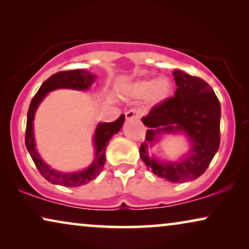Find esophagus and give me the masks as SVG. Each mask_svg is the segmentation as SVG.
<instances>
[{"label":"esophagus","mask_w":249,"mask_h":249,"mask_svg":"<svg viewBox=\"0 0 249 249\" xmlns=\"http://www.w3.org/2000/svg\"><path fill=\"white\" fill-rule=\"evenodd\" d=\"M141 115L142 113L138 108H130V110L125 112V119L127 120H138Z\"/></svg>","instance_id":"obj_1"}]
</instances>
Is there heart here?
Segmentation results:
<instances>
[{"label":"heart","mask_w":249,"mask_h":249,"mask_svg":"<svg viewBox=\"0 0 249 249\" xmlns=\"http://www.w3.org/2000/svg\"><path fill=\"white\" fill-rule=\"evenodd\" d=\"M130 91L135 97H149V100L156 104L164 101L171 93V83L166 78H160L156 80L145 79L136 83Z\"/></svg>","instance_id":"1"}]
</instances>
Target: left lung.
Masks as SVG:
<instances>
[{
  "label": "left lung",
  "mask_w": 249,
  "mask_h": 249,
  "mask_svg": "<svg viewBox=\"0 0 249 249\" xmlns=\"http://www.w3.org/2000/svg\"><path fill=\"white\" fill-rule=\"evenodd\" d=\"M175 96L154 105L142 119L146 127L145 141L139 148L142 161L160 178L183 182L202 176L220 146L221 107L212 87L202 78L180 70L173 71ZM185 131L193 142L188 158L181 162L162 163L149 159L147 145L161 132Z\"/></svg>",
  "instance_id": "left-lung-1"
}]
</instances>
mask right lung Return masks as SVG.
Instances as JSON below:
<instances>
[{
	"mask_svg": "<svg viewBox=\"0 0 249 249\" xmlns=\"http://www.w3.org/2000/svg\"><path fill=\"white\" fill-rule=\"evenodd\" d=\"M95 80V76L87 72L83 69L76 70H66L59 71L54 73L49 79H46L39 87V89L33 97L30 102L28 114H27V124H26V137L25 144L28 149L30 156H32L34 163H35L37 170L40 175L45 178L47 181L56 183L64 187H79L85 183L89 182L90 180L96 178L100 175L102 169L105 164V152L108 145V141L112 136L118 134L124 121V114H121L117 120L107 124H100L97 125L96 131L94 136V145L96 147V159L89 168L85 171L76 173H61L50 169L46 165L35 148V141H34L33 134V120L35 111L38 104L45 97V95L51 90L57 89V88H71V89H87L91 83Z\"/></svg>",
	"mask_w": 249,
	"mask_h": 249,
	"instance_id": "obj_1",
	"label": "right lung"
}]
</instances>
